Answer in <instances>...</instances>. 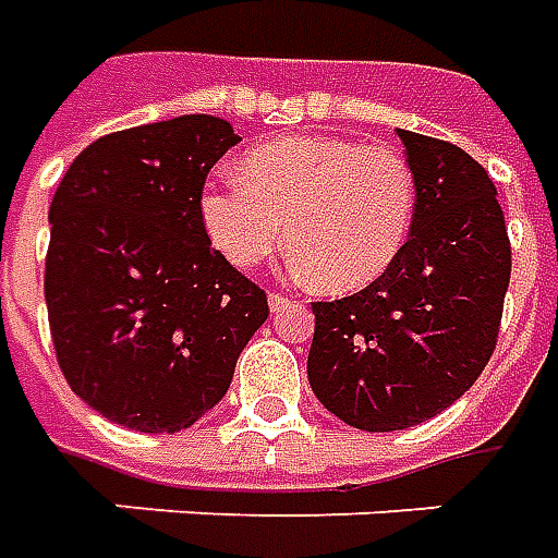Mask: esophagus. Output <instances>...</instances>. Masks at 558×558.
Segmentation results:
<instances>
[{
  "mask_svg": "<svg viewBox=\"0 0 558 558\" xmlns=\"http://www.w3.org/2000/svg\"><path fill=\"white\" fill-rule=\"evenodd\" d=\"M267 303H270V312L272 315H279V312H286L294 300L288 298V294H279V291H272L270 298H267Z\"/></svg>",
  "mask_w": 558,
  "mask_h": 558,
  "instance_id": "1",
  "label": "esophagus"
}]
</instances>
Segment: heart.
I'll list each match as a JSON object with an SVG mask.
<instances>
[{"label":"heart","instance_id":"b5f03b06","mask_svg":"<svg viewBox=\"0 0 558 558\" xmlns=\"http://www.w3.org/2000/svg\"><path fill=\"white\" fill-rule=\"evenodd\" d=\"M417 183L390 146L286 137L248 153L246 173H216L201 195L213 246L258 267L282 246L324 291H354L397 260L412 231Z\"/></svg>","mask_w":558,"mask_h":558}]
</instances>
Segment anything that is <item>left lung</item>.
Masks as SVG:
<instances>
[{"mask_svg":"<svg viewBox=\"0 0 558 558\" xmlns=\"http://www.w3.org/2000/svg\"><path fill=\"white\" fill-rule=\"evenodd\" d=\"M417 183L412 234L375 282L312 303L310 385L366 433L409 429L475 385L496 351L511 243L496 185L465 149L397 129Z\"/></svg>","mask_w":558,"mask_h":558,"instance_id":"8db88e82","label":"left lung"}]
</instances>
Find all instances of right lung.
<instances>
[{
  "instance_id": "add662e5",
  "label": "right lung",
  "mask_w": 558,
  "mask_h": 558,
  "mask_svg": "<svg viewBox=\"0 0 558 558\" xmlns=\"http://www.w3.org/2000/svg\"><path fill=\"white\" fill-rule=\"evenodd\" d=\"M240 137L189 113L89 144L50 204L45 300L59 369L98 414L180 433L231 387L267 294L209 246L201 195Z\"/></svg>"
}]
</instances>
